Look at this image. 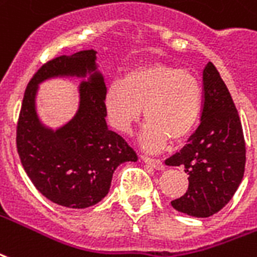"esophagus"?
<instances>
[{
    "label": "esophagus",
    "mask_w": 257,
    "mask_h": 257,
    "mask_svg": "<svg viewBox=\"0 0 257 257\" xmlns=\"http://www.w3.org/2000/svg\"><path fill=\"white\" fill-rule=\"evenodd\" d=\"M140 158H142L143 162H146L147 165H150V166H153L154 169H157V170H162L163 167H165L161 159H154V158H150L147 157V155H142Z\"/></svg>",
    "instance_id": "obj_1"
}]
</instances>
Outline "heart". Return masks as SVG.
I'll return each mask as SVG.
<instances>
[{"mask_svg":"<svg viewBox=\"0 0 257 257\" xmlns=\"http://www.w3.org/2000/svg\"><path fill=\"white\" fill-rule=\"evenodd\" d=\"M109 122L121 134H131L143 117L148 119L142 143L159 151L170 139L188 138L199 122L203 109V88L196 76L165 64H151L129 70L104 94Z\"/></svg>","mask_w":257,"mask_h":257,"instance_id":"b5f03b06","label":"heart"}]
</instances>
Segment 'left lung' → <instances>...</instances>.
<instances>
[{
	"instance_id": "8db88e82",
	"label": "left lung",
	"mask_w": 257,
	"mask_h": 257,
	"mask_svg": "<svg viewBox=\"0 0 257 257\" xmlns=\"http://www.w3.org/2000/svg\"><path fill=\"white\" fill-rule=\"evenodd\" d=\"M185 167L188 191L172 201L180 212L207 218L230 201L242 181L245 140L240 117L227 87L212 62L203 70L200 125L180 153L166 161Z\"/></svg>"
}]
</instances>
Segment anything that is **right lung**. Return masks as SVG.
<instances>
[{
    "label": "right lung",
    "instance_id": "obj_1",
    "mask_svg": "<svg viewBox=\"0 0 257 257\" xmlns=\"http://www.w3.org/2000/svg\"><path fill=\"white\" fill-rule=\"evenodd\" d=\"M96 51L83 50L47 61L28 83L16 129L17 153L31 182L58 206L87 208L109 193L114 170L138 155L118 134L107 128L103 77L96 72ZM90 75L81 85V106L57 131L45 128L35 110L37 84L57 75Z\"/></svg>",
    "mask_w": 257,
    "mask_h": 257
}]
</instances>
